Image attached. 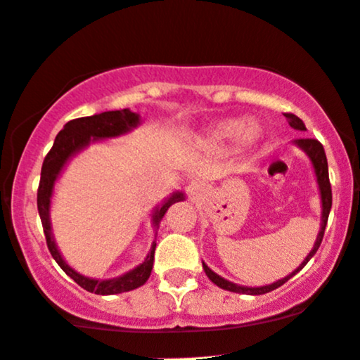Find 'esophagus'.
<instances>
[{"label":"esophagus","instance_id":"obj_1","mask_svg":"<svg viewBox=\"0 0 360 360\" xmlns=\"http://www.w3.org/2000/svg\"><path fill=\"white\" fill-rule=\"evenodd\" d=\"M188 191H189V195L195 196V198H198L201 193H203V183H201V181H193V183L189 184Z\"/></svg>","mask_w":360,"mask_h":360}]
</instances>
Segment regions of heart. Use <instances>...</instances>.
Instances as JSON below:
<instances>
[{
  "mask_svg": "<svg viewBox=\"0 0 360 360\" xmlns=\"http://www.w3.org/2000/svg\"><path fill=\"white\" fill-rule=\"evenodd\" d=\"M258 135L259 131L255 124H250V121L244 117H236V120H227L217 124V128L212 131V140L215 143H236L240 140L252 141Z\"/></svg>",
  "mask_w": 360,
  "mask_h": 360,
  "instance_id": "1",
  "label": "heart"
}]
</instances>
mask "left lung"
Returning a JSON list of instances; mask_svg holds the SVG:
<instances>
[{"instance_id": "1", "label": "left lung", "mask_w": 360, "mask_h": 360, "mask_svg": "<svg viewBox=\"0 0 360 360\" xmlns=\"http://www.w3.org/2000/svg\"><path fill=\"white\" fill-rule=\"evenodd\" d=\"M283 116L287 117V121H289V124L292 126V128L299 129V131H306V124H304L302 120H299V117L295 116V114L287 112V114H283ZM294 143L297 145L299 148H302L304 152L307 153V157H309L311 162H313L316 179H318L319 193H321V203H323L321 229H319V234H318V238H316L314 248H313V250H311L309 255L306 256V259H304V262L299 264V266L295 268V270L292 271L290 275H287L285 278L276 280L275 283H270V285H264V287H243V285H236V283L229 282V280H225V278H222V276L217 275L215 271H212L210 268H208L207 264L203 263L205 274H207L208 278H210L212 282L215 283V285H219L220 289L231 290V292H238V294H250V295L266 294V292H271V290L278 289L280 285H283V283H285L289 278H292V276L297 274V271H301L302 268L306 266V263L309 262V259L316 255V251H318L319 244H321V240H323V236H325L328 215H330V210H331V184H330V176H328L326 153H325V148H323V145L319 143L318 140H314V138H297V140H295Z\"/></svg>"}]
</instances>
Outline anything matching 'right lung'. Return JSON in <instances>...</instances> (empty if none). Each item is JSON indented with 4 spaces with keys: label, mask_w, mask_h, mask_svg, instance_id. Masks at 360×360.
Here are the masks:
<instances>
[{
    "label": "right lung",
    "mask_w": 360,
    "mask_h": 360,
    "mask_svg": "<svg viewBox=\"0 0 360 360\" xmlns=\"http://www.w3.org/2000/svg\"><path fill=\"white\" fill-rule=\"evenodd\" d=\"M140 124V114L131 112L129 109H121V110H108V112L94 114V116L86 117H78V120H71L65 124V128L58 133L56 140H54L53 148L49 150V153L46 155L44 162H42V171H41V183H39L37 189V210L41 215L42 229H44L46 234V243L49 248L51 255L56 259V263L61 266V270L66 275H70L82 289L94 292L98 295H112V294H121V292H128L133 289H138L140 285H143L148 280L150 274H152L153 266V255H155V246L157 243L153 240L150 252L145 258V262L138 264L136 268H133L128 274L116 276V278L110 280H96L84 276L73 270V268L66 264L63 259L61 252L58 251L56 243H54L53 234H51V220H49V207H51V196H53V188L56 183L58 176L61 174L63 167L68 162L75 153H78L80 150H84L90 141L97 140H105V138H114L124 135V133L131 131L133 128ZM184 200L183 193H174L171 198H167L160 207L155 208L153 212V225H159L162 217L165 215V212L169 210L171 205L176 201Z\"/></svg>",
    "instance_id": "add662e5"
}]
</instances>
